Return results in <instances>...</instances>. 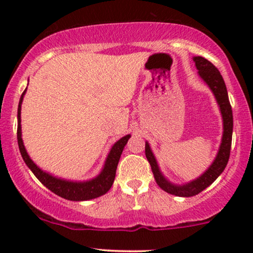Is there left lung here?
<instances>
[{
	"mask_svg": "<svg viewBox=\"0 0 253 253\" xmlns=\"http://www.w3.org/2000/svg\"><path fill=\"white\" fill-rule=\"evenodd\" d=\"M194 62H195L196 69L199 70L200 77L207 83L211 91H213L214 96L216 98V102L220 107V112L222 115L223 121V133H222V140L220 144L219 152L214 159V162L208 168L205 172L202 173L199 178L194 179L189 183L178 185L172 184V183L168 181L163 176V173L159 170L158 164L153 156L152 151L149 143L145 144V155H146L147 161L151 165L153 176L157 184L162 188L164 191L171 194V195L181 196V197H190L195 196L206 188L210 187L215 179L221 175V172L225 170L226 165L228 163L229 153H231V145H232V133H233V114H232V107L228 100L227 89H226V84L223 82V78L217 70L215 66L211 64L210 60H207L203 57H194Z\"/></svg>",
	"mask_w": 253,
	"mask_h": 253,
	"instance_id": "1",
	"label": "left lung"
}]
</instances>
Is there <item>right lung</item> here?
<instances>
[{
	"mask_svg": "<svg viewBox=\"0 0 253 253\" xmlns=\"http://www.w3.org/2000/svg\"><path fill=\"white\" fill-rule=\"evenodd\" d=\"M26 90H27V88L22 92L21 97H20L19 107H17V144H19L20 153H21L26 165L30 168L32 172L34 173V176L47 189H50L52 193L63 197V199L70 200V201H86V200L96 199L98 196L104 195L113 185L115 173H117L119 159H120L125 145L127 144L130 135L128 134L123 136L120 140H118L117 143L113 145V147L110 149V152L108 153V157L106 159V163H104L102 171L95 178L84 182H74L57 178V177L52 176L50 173L42 171L40 168H38L34 164V162L30 158L27 151L25 149L24 141H22L21 138V103L22 100H24Z\"/></svg>",
	"mask_w": 253,
	"mask_h": 253,
	"instance_id": "add662e5",
	"label": "right lung"
}]
</instances>
